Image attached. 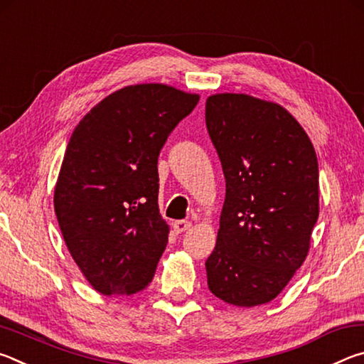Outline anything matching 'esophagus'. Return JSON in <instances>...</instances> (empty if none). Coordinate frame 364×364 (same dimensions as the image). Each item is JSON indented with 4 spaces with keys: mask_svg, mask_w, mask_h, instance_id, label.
Masks as SVG:
<instances>
[{
    "mask_svg": "<svg viewBox=\"0 0 364 364\" xmlns=\"http://www.w3.org/2000/svg\"><path fill=\"white\" fill-rule=\"evenodd\" d=\"M191 228V221H186V220H178L173 223V230L176 234H181L184 231H188Z\"/></svg>",
    "mask_w": 364,
    "mask_h": 364,
    "instance_id": "1",
    "label": "esophagus"
}]
</instances>
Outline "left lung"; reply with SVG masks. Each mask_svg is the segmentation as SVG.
<instances>
[{
	"label": "left lung",
	"mask_w": 364,
	"mask_h": 364,
	"mask_svg": "<svg viewBox=\"0 0 364 364\" xmlns=\"http://www.w3.org/2000/svg\"><path fill=\"white\" fill-rule=\"evenodd\" d=\"M205 125L226 181L208 289L236 306L268 304L310 249L319 213L315 147L284 107L249 95L208 97Z\"/></svg>",
	"instance_id": "8db88e82"
}]
</instances>
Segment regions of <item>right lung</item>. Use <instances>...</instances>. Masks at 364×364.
Wrapping results in <instances>:
<instances>
[{
  "mask_svg": "<svg viewBox=\"0 0 364 364\" xmlns=\"http://www.w3.org/2000/svg\"><path fill=\"white\" fill-rule=\"evenodd\" d=\"M199 96L160 83L109 95L73 130L54 189L70 255L104 295L149 284L168 242L159 213L160 149Z\"/></svg>",
  "mask_w": 364,
  "mask_h": 364,
  "instance_id": "1",
  "label": "right lung"
}]
</instances>
